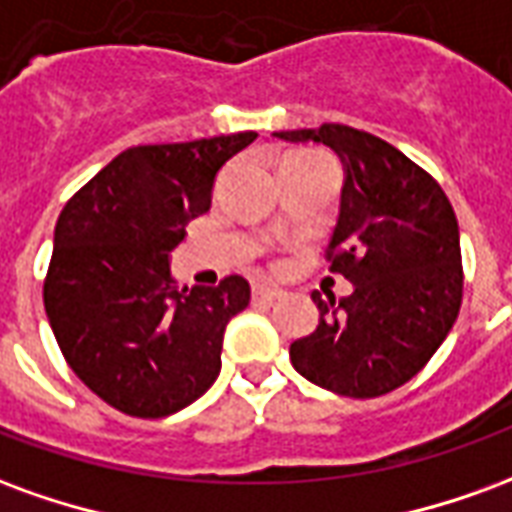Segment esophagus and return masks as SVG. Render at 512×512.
<instances>
[{
  "instance_id": "1",
  "label": "esophagus",
  "mask_w": 512,
  "mask_h": 512,
  "mask_svg": "<svg viewBox=\"0 0 512 512\" xmlns=\"http://www.w3.org/2000/svg\"><path fill=\"white\" fill-rule=\"evenodd\" d=\"M252 296H255L257 301H277L285 296V290L279 288V285H271V282H257V285H252Z\"/></svg>"
}]
</instances>
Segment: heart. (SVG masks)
<instances>
[{
	"label": "heart",
	"mask_w": 512,
	"mask_h": 512,
	"mask_svg": "<svg viewBox=\"0 0 512 512\" xmlns=\"http://www.w3.org/2000/svg\"><path fill=\"white\" fill-rule=\"evenodd\" d=\"M296 156H304V153H296Z\"/></svg>",
	"instance_id": "obj_1"
}]
</instances>
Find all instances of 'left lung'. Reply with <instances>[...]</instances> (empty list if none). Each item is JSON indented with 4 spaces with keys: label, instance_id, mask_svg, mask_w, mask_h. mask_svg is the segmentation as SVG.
Returning a JSON list of instances; mask_svg holds the SVG:
<instances>
[{
    "label": "left lung",
    "instance_id": "left-lung-1",
    "mask_svg": "<svg viewBox=\"0 0 512 512\" xmlns=\"http://www.w3.org/2000/svg\"><path fill=\"white\" fill-rule=\"evenodd\" d=\"M285 142L326 145L343 161L329 271L354 290L321 299L315 332L290 343L296 373L334 395L378 397L417 376L461 310L458 219L425 169L359 128L277 131Z\"/></svg>",
    "mask_w": 512,
    "mask_h": 512
}]
</instances>
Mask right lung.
I'll return each instance as SVG.
<instances>
[{"instance_id": "obj_1", "label": "right lung", "mask_w": 512, "mask_h": 512, "mask_svg": "<svg viewBox=\"0 0 512 512\" xmlns=\"http://www.w3.org/2000/svg\"><path fill=\"white\" fill-rule=\"evenodd\" d=\"M255 136L128 147L62 208L43 285L51 332L73 373L123 414L169 417L222 370L224 329L249 304V282L178 288L169 255Z\"/></svg>"}]
</instances>
